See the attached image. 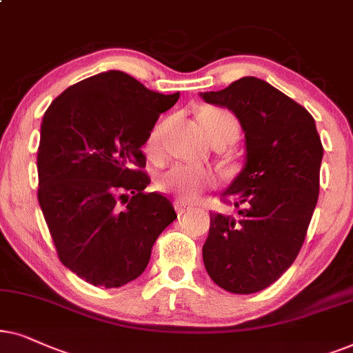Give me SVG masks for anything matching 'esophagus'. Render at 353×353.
Instances as JSON below:
<instances>
[{"mask_svg":"<svg viewBox=\"0 0 353 353\" xmlns=\"http://www.w3.org/2000/svg\"><path fill=\"white\" fill-rule=\"evenodd\" d=\"M174 206H176V211L179 214H184L185 211H190L192 210L190 205H187V203H184V201H181V200L174 201Z\"/></svg>","mask_w":353,"mask_h":353,"instance_id":"esophagus-1","label":"esophagus"}]
</instances>
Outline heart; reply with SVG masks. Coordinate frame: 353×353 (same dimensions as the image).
<instances>
[{
    "label": "heart",
    "instance_id": "obj_1",
    "mask_svg": "<svg viewBox=\"0 0 353 353\" xmlns=\"http://www.w3.org/2000/svg\"><path fill=\"white\" fill-rule=\"evenodd\" d=\"M200 124L208 134V137H214L219 134H236L239 132L237 121L232 114L221 110H206L200 114ZM163 125L158 124L150 134L147 148L150 153L158 150L159 137H161ZM214 182V176L208 169L189 166V164H174L164 171L158 179V187L166 194L176 195L184 201H194L201 192L210 189Z\"/></svg>",
    "mask_w": 353,
    "mask_h": 353
}]
</instances>
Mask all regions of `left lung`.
<instances>
[{
  "instance_id": "left-lung-1",
  "label": "left lung",
  "mask_w": 353,
  "mask_h": 353,
  "mask_svg": "<svg viewBox=\"0 0 353 353\" xmlns=\"http://www.w3.org/2000/svg\"><path fill=\"white\" fill-rule=\"evenodd\" d=\"M200 97L232 111L245 134V163L223 192L239 216L210 213L203 263L219 288L253 294L278 281L302 248L319 194L321 139L312 114L261 79Z\"/></svg>"
}]
</instances>
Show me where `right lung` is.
I'll return each instance as SVG.
<instances>
[{
  "mask_svg": "<svg viewBox=\"0 0 353 353\" xmlns=\"http://www.w3.org/2000/svg\"><path fill=\"white\" fill-rule=\"evenodd\" d=\"M172 95L121 70L74 83L40 128L39 203L63 265L106 289L137 279L159 234L177 218L161 194L143 192L147 143Z\"/></svg>",
  "mask_w": 353,
  "mask_h": 353,
  "instance_id": "obj_1",
  "label": "right lung"
}]
</instances>
